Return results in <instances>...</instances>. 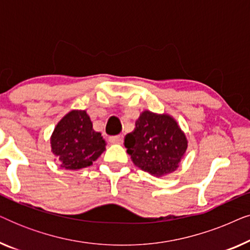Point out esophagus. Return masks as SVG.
I'll return each mask as SVG.
<instances>
[{"instance_id":"34e87169","label":"esophagus","mask_w":250,"mask_h":250,"mask_svg":"<svg viewBox=\"0 0 250 250\" xmlns=\"http://www.w3.org/2000/svg\"><path fill=\"white\" fill-rule=\"evenodd\" d=\"M123 140H124V136L123 135H115V136H110V138H109V142L114 143V145H121V143L123 142Z\"/></svg>"}]
</instances>
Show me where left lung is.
Segmentation results:
<instances>
[{"label":"left lung","mask_w":250,"mask_h":250,"mask_svg":"<svg viewBox=\"0 0 250 250\" xmlns=\"http://www.w3.org/2000/svg\"><path fill=\"white\" fill-rule=\"evenodd\" d=\"M124 145L135 166L153 176L175 170L186 155L188 140L175 119L167 114L145 110Z\"/></svg>","instance_id":"8db88e82"}]
</instances>
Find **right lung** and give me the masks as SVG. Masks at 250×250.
Masks as SVG:
<instances>
[{
	"mask_svg": "<svg viewBox=\"0 0 250 250\" xmlns=\"http://www.w3.org/2000/svg\"><path fill=\"white\" fill-rule=\"evenodd\" d=\"M51 149L61 168L91 166L105 150L101 133L95 132L85 110H71L61 118L51 135Z\"/></svg>",
	"mask_w": 250,
	"mask_h": 250,
	"instance_id": "add662e5",
	"label": "right lung"
}]
</instances>
